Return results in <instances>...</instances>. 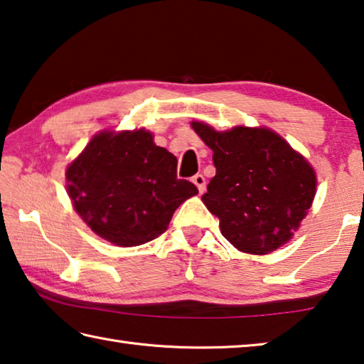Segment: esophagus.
<instances>
[{
	"instance_id": "obj_1",
	"label": "esophagus",
	"mask_w": 364,
	"mask_h": 364,
	"mask_svg": "<svg viewBox=\"0 0 364 364\" xmlns=\"http://www.w3.org/2000/svg\"><path fill=\"white\" fill-rule=\"evenodd\" d=\"M193 183L196 184L197 186V189H199V193L202 194L205 191V178H204V175H200V173H197V175H194L193 176Z\"/></svg>"
}]
</instances>
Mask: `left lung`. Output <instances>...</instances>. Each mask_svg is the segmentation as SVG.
I'll use <instances>...</instances> for the list:
<instances>
[{"mask_svg":"<svg viewBox=\"0 0 364 364\" xmlns=\"http://www.w3.org/2000/svg\"><path fill=\"white\" fill-rule=\"evenodd\" d=\"M213 151L217 173L202 200L234 247L263 255L292 237L310 208L316 176L310 164L268 128L215 132L193 122Z\"/></svg>","mask_w":364,"mask_h":364,"instance_id":"8db88e82","label":"left lung"}]
</instances>
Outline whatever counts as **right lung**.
<instances>
[{"mask_svg": "<svg viewBox=\"0 0 364 364\" xmlns=\"http://www.w3.org/2000/svg\"><path fill=\"white\" fill-rule=\"evenodd\" d=\"M176 164L149 132L101 133L67 168V191L97 236L133 247L165 232L176 208L199 193L178 180Z\"/></svg>", "mask_w": 364, "mask_h": 364, "instance_id": "1", "label": "right lung"}]
</instances>
